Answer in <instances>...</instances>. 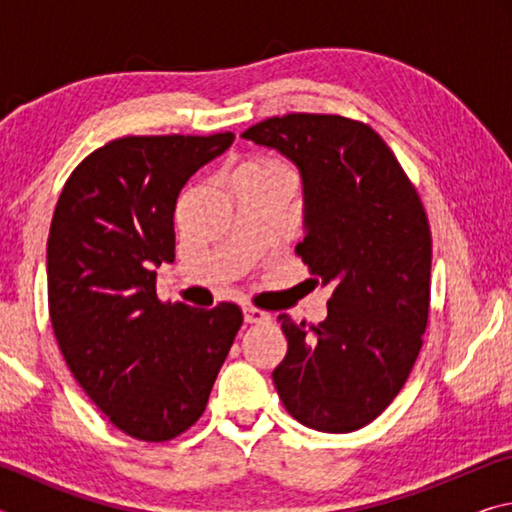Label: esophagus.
Instances as JSON below:
<instances>
[{
    "instance_id": "obj_1",
    "label": "esophagus",
    "mask_w": 512,
    "mask_h": 512,
    "mask_svg": "<svg viewBox=\"0 0 512 512\" xmlns=\"http://www.w3.org/2000/svg\"><path fill=\"white\" fill-rule=\"evenodd\" d=\"M244 320L246 323H266V320H271V314L264 309L259 307H253V305H246L244 307Z\"/></svg>"
}]
</instances>
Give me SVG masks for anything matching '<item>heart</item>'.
I'll use <instances>...</instances> for the list:
<instances>
[{
	"mask_svg": "<svg viewBox=\"0 0 512 512\" xmlns=\"http://www.w3.org/2000/svg\"><path fill=\"white\" fill-rule=\"evenodd\" d=\"M244 167L257 169V171H287V167H284V164L275 158H255V160L246 162Z\"/></svg>",
	"mask_w": 512,
	"mask_h": 512,
	"instance_id": "obj_1",
	"label": "heart"
}]
</instances>
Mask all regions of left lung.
Masks as SVG:
<instances>
[{
    "label": "left lung",
    "mask_w": 512,
    "mask_h": 512,
    "mask_svg": "<svg viewBox=\"0 0 512 512\" xmlns=\"http://www.w3.org/2000/svg\"><path fill=\"white\" fill-rule=\"evenodd\" d=\"M241 137L298 164L307 235L296 253L334 284L323 323L277 318L287 336L277 395L309 429L357 431L402 391L429 325L431 230L418 189L357 119L291 112Z\"/></svg>",
    "instance_id": "1"
}]
</instances>
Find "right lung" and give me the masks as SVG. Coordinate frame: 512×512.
I'll use <instances>...</instances> for the list:
<instances>
[{
	"instance_id": "add662e5",
	"label": "right lung",
	"mask_w": 512,
	"mask_h": 512,
	"mask_svg": "<svg viewBox=\"0 0 512 512\" xmlns=\"http://www.w3.org/2000/svg\"><path fill=\"white\" fill-rule=\"evenodd\" d=\"M235 133L126 135L92 151L60 192L47 300L74 379L119 431L167 443L201 418L244 316L235 302H162L155 266L176 248L173 210Z\"/></svg>"
}]
</instances>
